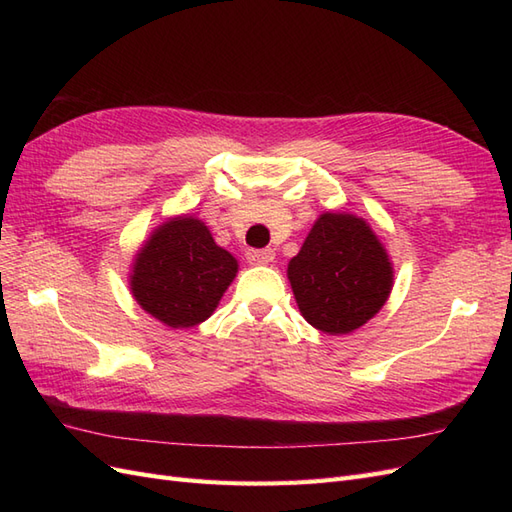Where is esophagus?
<instances>
[{"instance_id": "obj_1", "label": "esophagus", "mask_w": 512, "mask_h": 512, "mask_svg": "<svg viewBox=\"0 0 512 512\" xmlns=\"http://www.w3.org/2000/svg\"><path fill=\"white\" fill-rule=\"evenodd\" d=\"M245 258L250 265H269V262H273L275 258V252L271 247H262V250H247Z\"/></svg>"}]
</instances>
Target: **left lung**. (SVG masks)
I'll use <instances>...</instances> for the list:
<instances>
[{
    "label": "left lung",
    "instance_id": "8db88e82",
    "mask_svg": "<svg viewBox=\"0 0 512 512\" xmlns=\"http://www.w3.org/2000/svg\"><path fill=\"white\" fill-rule=\"evenodd\" d=\"M288 280L303 318L322 333L342 335L374 318L393 286V269L371 228L348 213H324Z\"/></svg>",
    "mask_w": 512,
    "mask_h": 512
}]
</instances>
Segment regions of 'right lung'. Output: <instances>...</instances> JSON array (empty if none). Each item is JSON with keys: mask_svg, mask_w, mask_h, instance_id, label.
<instances>
[{"mask_svg": "<svg viewBox=\"0 0 512 512\" xmlns=\"http://www.w3.org/2000/svg\"><path fill=\"white\" fill-rule=\"evenodd\" d=\"M237 275V260L194 218L162 224L136 254L132 292L147 314L173 329L205 322Z\"/></svg>", "mask_w": 512, "mask_h": 512, "instance_id": "obj_1", "label": "right lung"}]
</instances>
